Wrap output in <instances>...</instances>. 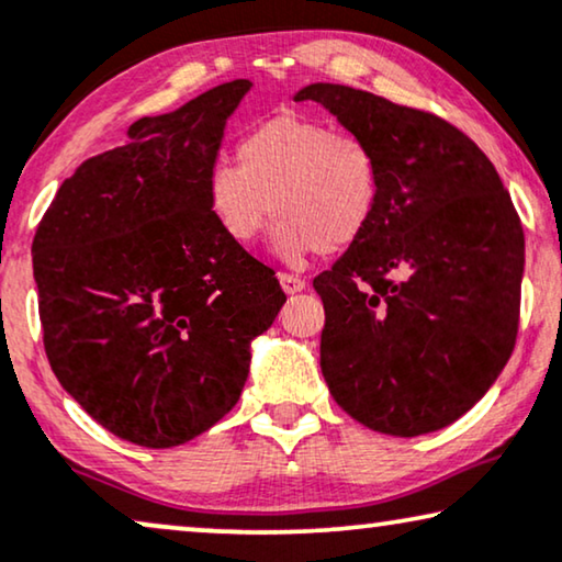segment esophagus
<instances>
[{
  "label": "esophagus",
  "mask_w": 562,
  "mask_h": 562,
  "mask_svg": "<svg viewBox=\"0 0 562 562\" xmlns=\"http://www.w3.org/2000/svg\"><path fill=\"white\" fill-rule=\"evenodd\" d=\"M279 281H281V289L286 291V294H299V291L306 289V281L294 273H279Z\"/></svg>",
  "instance_id": "34e87169"
}]
</instances>
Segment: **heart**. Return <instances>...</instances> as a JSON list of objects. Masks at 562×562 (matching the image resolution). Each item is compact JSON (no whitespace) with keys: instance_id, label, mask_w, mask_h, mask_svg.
<instances>
[{"instance_id":"heart-1","label":"heart","mask_w":562,"mask_h":562,"mask_svg":"<svg viewBox=\"0 0 562 562\" xmlns=\"http://www.w3.org/2000/svg\"><path fill=\"white\" fill-rule=\"evenodd\" d=\"M238 161H217L205 184L210 215L235 246H254L276 213V254L304 263L349 248L375 221L380 161L360 136L276 113L243 136Z\"/></svg>"}]
</instances>
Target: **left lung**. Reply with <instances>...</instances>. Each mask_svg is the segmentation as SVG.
Returning a JSON list of instances; mask_svg holds the SVG:
<instances>
[{"instance_id":"8db88e82","label":"left lung","mask_w":562,"mask_h":562,"mask_svg":"<svg viewBox=\"0 0 562 562\" xmlns=\"http://www.w3.org/2000/svg\"><path fill=\"white\" fill-rule=\"evenodd\" d=\"M316 101L378 154L372 225L314 279L322 375L378 434L451 426L486 395L517 339L525 233L486 154L434 113L337 83Z\"/></svg>"}]
</instances>
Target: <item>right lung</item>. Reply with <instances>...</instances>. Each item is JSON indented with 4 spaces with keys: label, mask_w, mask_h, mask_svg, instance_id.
I'll return each mask as SVG.
<instances>
[{
    "label": "right lung",
    "mask_w": 562,
    "mask_h": 562,
    "mask_svg": "<svg viewBox=\"0 0 562 562\" xmlns=\"http://www.w3.org/2000/svg\"><path fill=\"white\" fill-rule=\"evenodd\" d=\"M250 80L128 126L60 184L32 240L45 352L113 436L169 449L238 403L250 341L281 312L273 271L207 207L225 124Z\"/></svg>",
    "instance_id": "1"
}]
</instances>
